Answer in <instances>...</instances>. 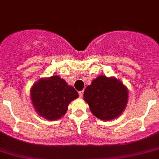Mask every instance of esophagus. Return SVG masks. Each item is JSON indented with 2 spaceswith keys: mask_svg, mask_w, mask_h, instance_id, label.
I'll use <instances>...</instances> for the list:
<instances>
[{
  "mask_svg": "<svg viewBox=\"0 0 159 159\" xmlns=\"http://www.w3.org/2000/svg\"><path fill=\"white\" fill-rule=\"evenodd\" d=\"M83 93H84V92H83V91H80V92H78V94H79V96H80V97H82Z\"/></svg>",
  "mask_w": 159,
  "mask_h": 159,
  "instance_id": "34e87169",
  "label": "esophagus"
}]
</instances>
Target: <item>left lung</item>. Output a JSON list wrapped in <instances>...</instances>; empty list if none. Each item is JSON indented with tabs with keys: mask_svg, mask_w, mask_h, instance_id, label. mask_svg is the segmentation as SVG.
<instances>
[{
	"mask_svg": "<svg viewBox=\"0 0 159 159\" xmlns=\"http://www.w3.org/2000/svg\"><path fill=\"white\" fill-rule=\"evenodd\" d=\"M84 100L96 118L108 121L119 116L128 103V89L115 78L100 75L84 92Z\"/></svg>",
	"mask_w": 159,
	"mask_h": 159,
	"instance_id": "8db88e82",
	"label": "left lung"
}]
</instances>
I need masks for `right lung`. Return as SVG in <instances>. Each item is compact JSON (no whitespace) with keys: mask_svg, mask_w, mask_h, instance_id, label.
Masks as SVG:
<instances>
[{"mask_svg":"<svg viewBox=\"0 0 159 159\" xmlns=\"http://www.w3.org/2000/svg\"><path fill=\"white\" fill-rule=\"evenodd\" d=\"M78 97L75 88L56 75L38 80L30 89L31 100L38 114L51 121L63 117L70 103Z\"/></svg>","mask_w":159,"mask_h":159,"instance_id":"add662e5","label":"right lung"}]
</instances>
